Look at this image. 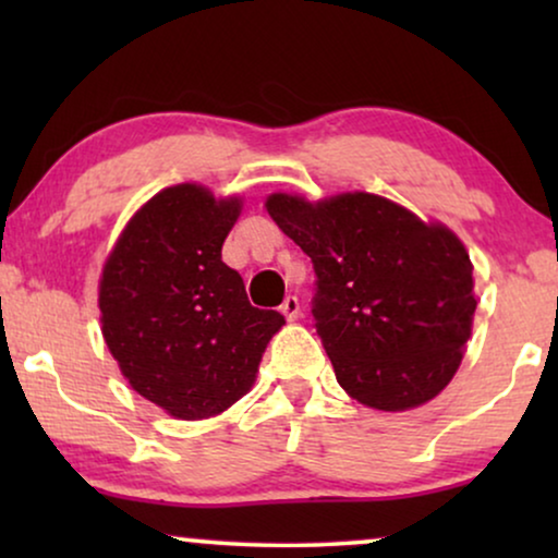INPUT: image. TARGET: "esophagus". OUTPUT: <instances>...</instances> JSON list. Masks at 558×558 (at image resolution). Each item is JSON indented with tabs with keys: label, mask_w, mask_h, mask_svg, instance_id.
<instances>
[{
	"label": "esophagus",
	"mask_w": 558,
	"mask_h": 558,
	"mask_svg": "<svg viewBox=\"0 0 558 558\" xmlns=\"http://www.w3.org/2000/svg\"><path fill=\"white\" fill-rule=\"evenodd\" d=\"M281 315H284L289 323H294V319L300 317V300H296V296H287V300L281 302Z\"/></svg>",
	"instance_id": "obj_1"
}]
</instances>
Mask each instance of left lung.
I'll return each instance as SVG.
<instances>
[{
  "label": "left lung",
  "mask_w": 558,
  "mask_h": 558,
  "mask_svg": "<svg viewBox=\"0 0 558 558\" xmlns=\"http://www.w3.org/2000/svg\"><path fill=\"white\" fill-rule=\"evenodd\" d=\"M266 213L312 258L317 332L350 399L409 411L460 368L475 319L468 248L452 228L373 193H271Z\"/></svg>",
  "instance_id": "left-lung-1"
}]
</instances>
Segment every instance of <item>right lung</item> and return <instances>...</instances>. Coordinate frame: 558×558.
I'll list each match as a JSON object with an SVG mask.
<instances>
[{
    "instance_id": "add662e5",
    "label": "right lung",
    "mask_w": 558,
    "mask_h": 558,
    "mask_svg": "<svg viewBox=\"0 0 558 558\" xmlns=\"http://www.w3.org/2000/svg\"><path fill=\"white\" fill-rule=\"evenodd\" d=\"M243 210L201 182L151 195L129 218L98 279L106 348L144 399L182 422L223 414L254 386L284 317L248 304L220 248Z\"/></svg>"
}]
</instances>
